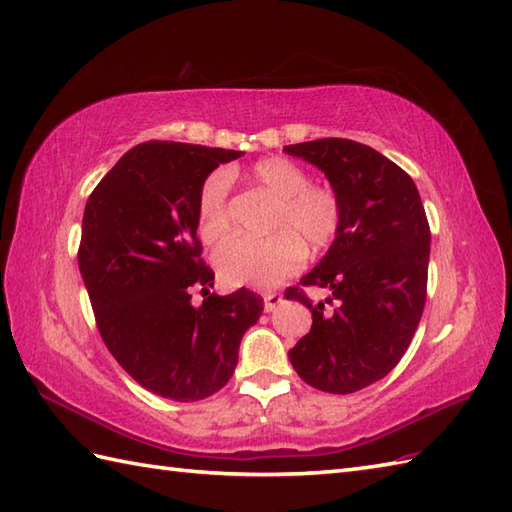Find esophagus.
I'll return each mask as SVG.
<instances>
[{
	"label": "esophagus",
	"mask_w": 512,
	"mask_h": 512,
	"mask_svg": "<svg viewBox=\"0 0 512 512\" xmlns=\"http://www.w3.org/2000/svg\"><path fill=\"white\" fill-rule=\"evenodd\" d=\"M281 303H284V297L277 295V292H268V295H264V310L266 312L277 310Z\"/></svg>",
	"instance_id": "esophagus-1"
}]
</instances>
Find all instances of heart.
I'll return each mask as SVG.
<instances>
[{"instance_id":"1","label":"heart","mask_w":512,"mask_h":512,"mask_svg":"<svg viewBox=\"0 0 512 512\" xmlns=\"http://www.w3.org/2000/svg\"><path fill=\"white\" fill-rule=\"evenodd\" d=\"M250 178L277 198V209L264 239L231 237L215 250V268L231 286L273 288L303 266L306 250L312 255L328 248L341 226V204L330 189L312 187L308 173L281 156L264 158L250 171ZM228 178L213 171L202 182L198 195L200 235L217 242L228 231Z\"/></svg>"}]
</instances>
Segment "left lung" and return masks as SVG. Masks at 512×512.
<instances>
[{
  "label": "left lung",
  "instance_id": "obj_1",
  "mask_svg": "<svg viewBox=\"0 0 512 512\" xmlns=\"http://www.w3.org/2000/svg\"><path fill=\"white\" fill-rule=\"evenodd\" d=\"M321 169L341 204V226L303 286L328 288L335 310L317 306L312 328L288 352L308 385L352 394L387 376L416 334L427 301L431 233L416 184L376 149L347 138L288 145Z\"/></svg>",
  "mask_w": 512,
  "mask_h": 512
}]
</instances>
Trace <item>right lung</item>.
<instances>
[{"label": "right lung", "instance_id": "obj_1", "mask_svg": "<svg viewBox=\"0 0 512 512\" xmlns=\"http://www.w3.org/2000/svg\"><path fill=\"white\" fill-rule=\"evenodd\" d=\"M244 151L154 140L116 162L85 204L79 270L107 350L156 396L193 402L233 376L244 332L264 312L255 292L211 295L200 259L202 182ZM202 287L200 307L190 288Z\"/></svg>", "mask_w": 512, "mask_h": 512}]
</instances>
